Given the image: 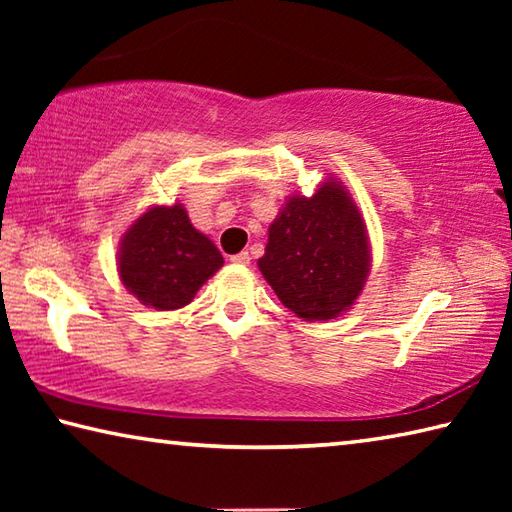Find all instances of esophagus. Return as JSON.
<instances>
[{
  "label": "esophagus",
  "mask_w": 512,
  "mask_h": 512,
  "mask_svg": "<svg viewBox=\"0 0 512 512\" xmlns=\"http://www.w3.org/2000/svg\"><path fill=\"white\" fill-rule=\"evenodd\" d=\"M230 262H232V264H237V266H248V264H250V255H248L246 250H244V253L232 255V257H230Z\"/></svg>",
  "instance_id": "obj_1"
}]
</instances>
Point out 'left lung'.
Returning a JSON list of instances; mask_svg holds the SVG:
<instances>
[{
    "label": "left lung",
    "mask_w": 512,
    "mask_h": 512,
    "mask_svg": "<svg viewBox=\"0 0 512 512\" xmlns=\"http://www.w3.org/2000/svg\"><path fill=\"white\" fill-rule=\"evenodd\" d=\"M257 266L282 305L302 320H332L348 311L368 280L370 241L345 185L327 178L314 196H289L268 225Z\"/></svg>",
    "instance_id": "obj_1"
}]
</instances>
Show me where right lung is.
<instances>
[{
	"label": "right lung",
	"mask_w": 512,
	"mask_h": 512,
	"mask_svg": "<svg viewBox=\"0 0 512 512\" xmlns=\"http://www.w3.org/2000/svg\"><path fill=\"white\" fill-rule=\"evenodd\" d=\"M221 266L219 248L194 228L180 203L149 207L124 232L117 253L124 287L158 311L189 305Z\"/></svg>",
	"instance_id": "add662e5"
}]
</instances>
